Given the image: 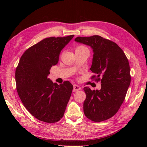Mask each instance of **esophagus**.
Wrapping results in <instances>:
<instances>
[{
  "label": "esophagus",
  "instance_id": "34e87169",
  "mask_svg": "<svg viewBox=\"0 0 147 147\" xmlns=\"http://www.w3.org/2000/svg\"><path fill=\"white\" fill-rule=\"evenodd\" d=\"M80 89H81V88L79 85H78V84H74L73 85V92L78 91Z\"/></svg>",
  "mask_w": 147,
  "mask_h": 147
}]
</instances>
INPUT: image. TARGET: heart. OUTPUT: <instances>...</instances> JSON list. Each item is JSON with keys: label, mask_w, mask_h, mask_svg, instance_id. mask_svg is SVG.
Segmentation results:
<instances>
[{"label": "heart", "mask_w": 147, "mask_h": 147, "mask_svg": "<svg viewBox=\"0 0 147 147\" xmlns=\"http://www.w3.org/2000/svg\"><path fill=\"white\" fill-rule=\"evenodd\" d=\"M85 49H88V48L86 47H85V46H78V47L76 48V51H81V50H85Z\"/></svg>", "instance_id": "1"}]
</instances>
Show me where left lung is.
Wrapping results in <instances>:
<instances>
[{
  "label": "left lung",
  "instance_id": "1",
  "mask_svg": "<svg viewBox=\"0 0 147 147\" xmlns=\"http://www.w3.org/2000/svg\"><path fill=\"white\" fill-rule=\"evenodd\" d=\"M75 41L93 49L91 79L101 83L99 90L83 88L84 115L95 122L106 120L117 113L125 99L131 80L128 59L117 44L100 36L77 37Z\"/></svg>",
  "mask_w": 147,
  "mask_h": 147
}]
</instances>
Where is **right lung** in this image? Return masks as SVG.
<instances>
[{
  "label": "right lung",
  "mask_w": 147,
  "mask_h": 147,
  "mask_svg": "<svg viewBox=\"0 0 147 147\" xmlns=\"http://www.w3.org/2000/svg\"><path fill=\"white\" fill-rule=\"evenodd\" d=\"M74 36L46 38L27 49L20 59L15 74L18 94L28 112L40 121L56 123L64 115L72 84L53 83L48 76Z\"/></svg>",
  "instance_id": "add662e5"
}]
</instances>
